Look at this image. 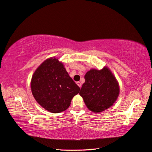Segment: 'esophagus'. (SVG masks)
Segmentation results:
<instances>
[{"label":"esophagus","mask_w":152,"mask_h":152,"mask_svg":"<svg viewBox=\"0 0 152 152\" xmlns=\"http://www.w3.org/2000/svg\"><path fill=\"white\" fill-rule=\"evenodd\" d=\"M77 86H79V87H81V85H82L80 82H77Z\"/></svg>","instance_id":"34e87169"}]
</instances>
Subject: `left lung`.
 Segmentation results:
<instances>
[{
	"instance_id": "1",
	"label": "left lung",
	"mask_w": 152,
	"mask_h": 152,
	"mask_svg": "<svg viewBox=\"0 0 152 152\" xmlns=\"http://www.w3.org/2000/svg\"><path fill=\"white\" fill-rule=\"evenodd\" d=\"M79 94L90 111L100 113L113 106L120 93L118 82L108 66L92 68L85 75Z\"/></svg>"
}]
</instances>
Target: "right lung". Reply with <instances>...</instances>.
<instances>
[{
  "mask_svg": "<svg viewBox=\"0 0 152 152\" xmlns=\"http://www.w3.org/2000/svg\"><path fill=\"white\" fill-rule=\"evenodd\" d=\"M30 87L37 102L51 113L66 110L80 91L63 63L55 57L46 59L36 69Z\"/></svg>",
  "mask_w": 152,
  "mask_h": 152,
  "instance_id": "right-lung-1",
  "label": "right lung"
}]
</instances>
